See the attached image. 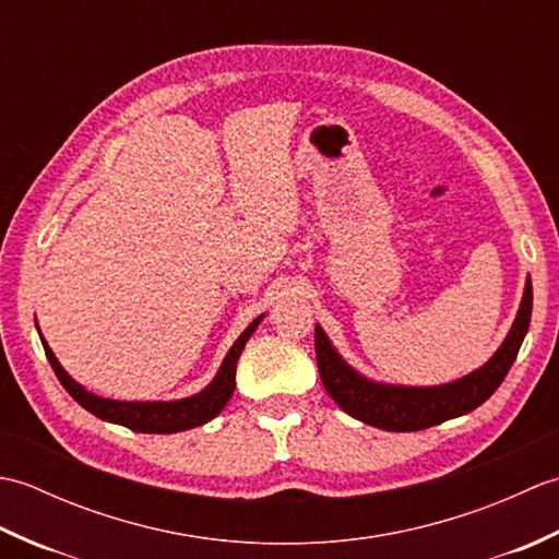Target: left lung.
I'll return each mask as SVG.
<instances>
[{
  "mask_svg": "<svg viewBox=\"0 0 559 559\" xmlns=\"http://www.w3.org/2000/svg\"><path fill=\"white\" fill-rule=\"evenodd\" d=\"M531 310L533 288L531 278H526L514 324L492 358L466 377L435 386L374 382V379L360 374L353 365L343 360V355L329 341L324 329L317 324L314 348L319 374H322L329 396L338 403V408L353 415L355 420L382 427V430L389 432L425 430V427L476 411L480 403L495 394L497 386L504 382L509 367L514 365L524 336L528 334Z\"/></svg>",
  "mask_w": 559,
  "mask_h": 559,
  "instance_id": "obj_1",
  "label": "left lung"
}]
</instances>
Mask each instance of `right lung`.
I'll return each instance as SVG.
<instances>
[{
  "label": "right lung",
  "instance_id": "obj_1",
  "mask_svg": "<svg viewBox=\"0 0 559 559\" xmlns=\"http://www.w3.org/2000/svg\"><path fill=\"white\" fill-rule=\"evenodd\" d=\"M261 319H264V314H259L254 322L242 331L240 338L233 343L228 355L223 358L216 377H213L211 382L199 391V394L175 399V401H117V399H103L98 394H93V391H88L86 386H81L76 379H71V374L64 370L62 365H59L52 348L47 346V341L43 338L40 329H38V334H40L45 355H47V360H50L57 379L62 382V386L69 391V396L74 399L79 406H83L100 420L124 425L134 432L173 435V432L192 430V427L204 425V423L216 418V415L225 408V403L230 401L233 391H235L237 360H240L245 343L249 341V336L254 334L257 326L261 324Z\"/></svg>",
  "mask_w": 559,
  "mask_h": 559
}]
</instances>
